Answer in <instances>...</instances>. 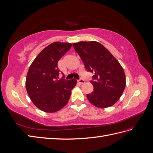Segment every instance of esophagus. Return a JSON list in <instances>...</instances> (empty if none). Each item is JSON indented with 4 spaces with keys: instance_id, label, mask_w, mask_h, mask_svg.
Masks as SVG:
<instances>
[{
    "instance_id": "34e87169",
    "label": "esophagus",
    "mask_w": 153,
    "mask_h": 153,
    "mask_svg": "<svg viewBox=\"0 0 153 153\" xmlns=\"http://www.w3.org/2000/svg\"><path fill=\"white\" fill-rule=\"evenodd\" d=\"M78 83H79V84H84V83H85V80L84 79V78H80V79L78 80Z\"/></svg>"
}]
</instances>
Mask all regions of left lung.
<instances>
[{
	"mask_svg": "<svg viewBox=\"0 0 153 153\" xmlns=\"http://www.w3.org/2000/svg\"><path fill=\"white\" fill-rule=\"evenodd\" d=\"M86 70L94 73L91 80L94 90L87 94L90 102L98 108L114 105L121 96L126 86L123 68L103 45L97 41L73 43Z\"/></svg>",
	"mask_w": 153,
	"mask_h": 153,
	"instance_id": "1",
	"label": "left lung"
}]
</instances>
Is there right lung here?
<instances>
[{
  "label": "right lung",
  "mask_w": 153,
  "mask_h": 153,
  "mask_svg": "<svg viewBox=\"0 0 153 153\" xmlns=\"http://www.w3.org/2000/svg\"><path fill=\"white\" fill-rule=\"evenodd\" d=\"M71 47V44L68 43L50 44L39 53L29 68L25 82L27 93L33 103L43 112L52 113L63 108L76 84V80H66L64 75L58 79V61Z\"/></svg>",
  "instance_id": "right-lung-1"
}]
</instances>
